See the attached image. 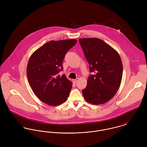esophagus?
<instances>
[{"label": "esophagus", "instance_id": "1", "mask_svg": "<svg viewBox=\"0 0 147 147\" xmlns=\"http://www.w3.org/2000/svg\"><path fill=\"white\" fill-rule=\"evenodd\" d=\"M79 80V78H76V79H73L72 81H73V82H74V83H77V82H78Z\"/></svg>", "mask_w": 147, "mask_h": 147}]
</instances>
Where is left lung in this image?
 <instances>
[{
    "instance_id": "1",
    "label": "left lung",
    "mask_w": 147,
    "mask_h": 147,
    "mask_svg": "<svg viewBox=\"0 0 147 147\" xmlns=\"http://www.w3.org/2000/svg\"><path fill=\"white\" fill-rule=\"evenodd\" d=\"M85 58L93 72L82 93L85 101L104 104L116 94L121 83L123 64L118 52L101 39L79 38Z\"/></svg>"
}]
</instances>
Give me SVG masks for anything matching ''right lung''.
Wrapping results in <instances>:
<instances>
[{
    "label": "right lung",
    "instance_id": "1",
    "mask_svg": "<svg viewBox=\"0 0 147 147\" xmlns=\"http://www.w3.org/2000/svg\"><path fill=\"white\" fill-rule=\"evenodd\" d=\"M76 40L50 41L36 50L28 61L26 75L34 94L42 102L50 106L66 101L72 83L65 75L62 63L67 52L76 45Z\"/></svg>",
    "mask_w": 147,
    "mask_h": 147
}]
</instances>
